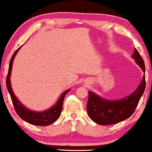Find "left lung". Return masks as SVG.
I'll return each mask as SVG.
<instances>
[{"label":"left lung","mask_w":152,"mask_h":152,"mask_svg":"<svg viewBox=\"0 0 152 152\" xmlns=\"http://www.w3.org/2000/svg\"><path fill=\"white\" fill-rule=\"evenodd\" d=\"M136 64L139 65L145 73L143 59L136 49L132 56ZM146 79L143 75L140 85L133 93L118 100L103 99L92 91H88L87 113L92 121L100 125H110L116 124L130 117L134 113L144 92Z\"/></svg>","instance_id":"1"}]
</instances>
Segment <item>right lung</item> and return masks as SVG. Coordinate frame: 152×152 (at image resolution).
I'll return each instance as SVG.
<instances>
[{
    "mask_svg": "<svg viewBox=\"0 0 152 152\" xmlns=\"http://www.w3.org/2000/svg\"><path fill=\"white\" fill-rule=\"evenodd\" d=\"M21 47H20L15 51L13 56H12V58H11L10 62H9V71H8V75L7 77H6V87H7L8 91H9L11 98H12V103H13L14 107H15V111H16L18 115L22 119L33 125H37V126H48V125L51 124L57 121L58 118L60 117L62 110V106H63L64 99L65 95L69 91V90L65 91L62 94L61 96L59 97L58 100L56 102V104L52 107H50V108L47 110L42 111V112H36V111L29 110L27 107H25L19 101V99L16 97V96L14 94L13 90H12V86H11L10 81V77L11 73H12L14 58H15L17 53L18 52L19 50L20 49Z\"/></svg>",
    "mask_w": 152,
    "mask_h": 152,
    "instance_id": "add662e5",
    "label": "right lung"
}]
</instances>
